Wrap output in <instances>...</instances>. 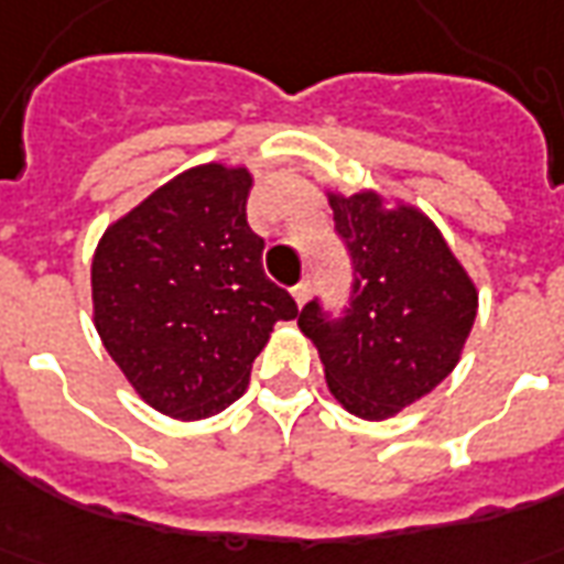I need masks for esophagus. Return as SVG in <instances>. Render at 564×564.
Here are the masks:
<instances>
[{"label": "esophagus", "instance_id": "obj_1", "mask_svg": "<svg viewBox=\"0 0 564 564\" xmlns=\"http://www.w3.org/2000/svg\"><path fill=\"white\" fill-rule=\"evenodd\" d=\"M307 293H311V283H307V281H299L293 286V299H295V304H299V307L307 302Z\"/></svg>", "mask_w": 564, "mask_h": 564}]
</instances>
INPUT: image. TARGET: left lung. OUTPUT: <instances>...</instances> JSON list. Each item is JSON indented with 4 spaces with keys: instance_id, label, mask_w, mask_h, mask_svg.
<instances>
[{
    "instance_id": "obj_1",
    "label": "left lung",
    "mask_w": 564,
    "mask_h": 564,
    "mask_svg": "<svg viewBox=\"0 0 564 564\" xmlns=\"http://www.w3.org/2000/svg\"><path fill=\"white\" fill-rule=\"evenodd\" d=\"M328 206L352 260V293L340 316L307 302L299 328L314 340L325 382L346 412L391 419L460 361L478 290L415 206L386 208L377 191L328 194Z\"/></svg>"
}]
</instances>
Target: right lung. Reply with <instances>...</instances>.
I'll list each match as a JSON object with an SVG mask.
<instances>
[{"instance_id":"right-lung-1","label":"right lung","mask_w":564,"mask_h":564,"mask_svg":"<svg viewBox=\"0 0 564 564\" xmlns=\"http://www.w3.org/2000/svg\"><path fill=\"white\" fill-rule=\"evenodd\" d=\"M253 178L203 164L119 218L91 260L95 328L133 391L170 419L199 421L245 394L293 295L262 271L248 227Z\"/></svg>"}]
</instances>
